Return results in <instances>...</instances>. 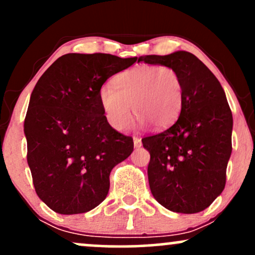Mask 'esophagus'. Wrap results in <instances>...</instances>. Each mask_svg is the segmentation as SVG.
<instances>
[{
    "label": "esophagus",
    "mask_w": 255,
    "mask_h": 255,
    "mask_svg": "<svg viewBox=\"0 0 255 255\" xmlns=\"http://www.w3.org/2000/svg\"><path fill=\"white\" fill-rule=\"evenodd\" d=\"M133 141H134V147H140L141 146V139L139 136H134L133 137Z\"/></svg>",
    "instance_id": "34e87169"
}]
</instances>
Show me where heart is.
Here are the masks:
<instances>
[{"instance_id":"b5f03b06","label":"heart","mask_w":255,"mask_h":255,"mask_svg":"<svg viewBox=\"0 0 255 255\" xmlns=\"http://www.w3.org/2000/svg\"><path fill=\"white\" fill-rule=\"evenodd\" d=\"M114 87L104 84L98 91L104 118L114 129H127L131 107L140 125L150 122L157 128L168 127L180 115L183 85L171 67L140 64L116 75Z\"/></svg>"}]
</instances>
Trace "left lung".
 <instances>
[{
	"label": "left lung",
	"instance_id": "left-lung-1",
	"mask_svg": "<svg viewBox=\"0 0 255 255\" xmlns=\"http://www.w3.org/2000/svg\"><path fill=\"white\" fill-rule=\"evenodd\" d=\"M140 61L171 67L183 85L178 119L165 130L142 139L151 156L147 175L152 195L172 212L203 211L223 192L233 148V114L223 87L188 51L146 55Z\"/></svg>",
	"mask_w": 255,
	"mask_h": 255
}]
</instances>
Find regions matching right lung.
<instances>
[{
  "label": "right lung",
  "instance_id": "add662e5",
  "mask_svg": "<svg viewBox=\"0 0 255 255\" xmlns=\"http://www.w3.org/2000/svg\"><path fill=\"white\" fill-rule=\"evenodd\" d=\"M136 60L66 54L37 81L24 124L27 163L37 195L52 211L77 215L98 206L113 168L133 151V139L105 120L98 91Z\"/></svg>",
  "mask_w": 255,
  "mask_h": 255
}]
</instances>
